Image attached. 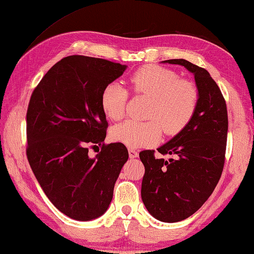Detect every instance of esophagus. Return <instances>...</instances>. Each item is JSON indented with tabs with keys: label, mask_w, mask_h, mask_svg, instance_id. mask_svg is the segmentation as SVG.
<instances>
[{
	"label": "esophagus",
	"mask_w": 254,
	"mask_h": 254,
	"mask_svg": "<svg viewBox=\"0 0 254 254\" xmlns=\"http://www.w3.org/2000/svg\"><path fill=\"white\" fill-rule=\"evenodd\" d=\"M128 153H129V158H131V159H134L138 157V152L134 149H128Z\"/></svg>",
	"instance_id": "esophagus-1"
}]
</instances>
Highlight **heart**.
I'll use <instances>...</instances> for the list:
<instances>
[{"instance_id":"1","label":"heart","mask_w":254,"mask_h":254,"mask_svg":"<svg viewBox=\"0 0 254 254\" xmlns=\"http://www.w3.org/2000/svg\"><path fill=\"white\" fill-rule=\"evenodd\" d=\"M136 94L150 97L149 122L127 121L114 126L111 136L114 141L136 148L156 143L162 134L180 132L188 125L197 107L198 91L188 80L179 79L174 71L159 65H144L129 79ZM128 91L123 85L110 83L102 92L101 105L105 115L114 121L124 116Z\"/></svg>"}]
</instances>
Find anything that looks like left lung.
<instances>
[{
    "mask_svg": "<svg viewBox=\"0 0 254 254\" xmlns=\"http://www.w3.org/2000/svg\"><path fill=\"white\" fill-rule=\"evenodd\" d=\"M163 64L183 65L193 73L197 107L182 130L154 150L139 153L144 165L141 198L147 210L163 222H177L196 213L214 192L225 164L228 115L225 98L208 71L185 59Z\"/></svg>",
    "mask_w": 254,
    "mask_h": 254,
    "instance_id": "obj_1",
    "label": "left lung"
}]
</instances>
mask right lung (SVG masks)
Here are the masks:
<instances>
[{
	"mask_svg": "<svg viewBox=\"0 0 254 254\" xmlns=\"http://www.w3.org/2000/svg\"><path fill=\"white\" fill-rule=\"evenodd\" d=\"M127 65L69 56L51 66L30 97L26 131L28 162L41 189L62 214L87 221L107 210L128 160L121 142L105 144V86ZM102 146L94 158L88 146Z\"/></svg>",
	"mask_w": 254,
	"mask_h": 254,
	"instance_id": "add662e5",
	"label": "right lung"
}]
</instances>
